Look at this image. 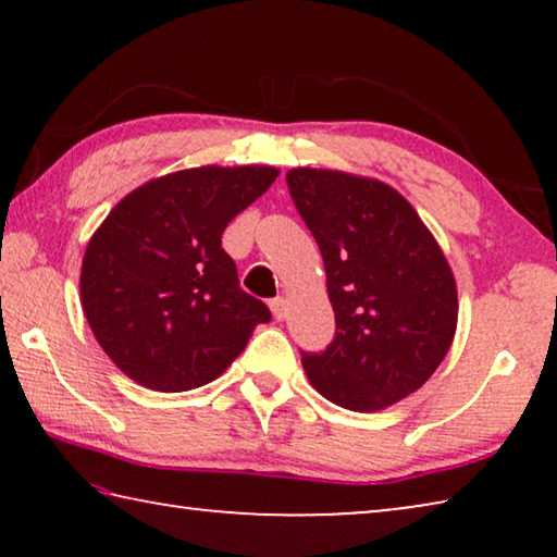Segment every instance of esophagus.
<instances>
[{
  "label": "esophagus",
  "instance_id": "34e87169",
  "mask_svg": "<svg viewBox=\"0 0 557 557\" xmlns=\"http://www.w3.org/2000/svg\"><path fill=\"white\" fill-rule=\"evenodd\" d=\"M270 309H272V317L277 319V322H282V319L287 317V299L285 297H275L270 301Z\"/></svg>",
  "mask_w": 557,
  "mask_h": 557
}]
</instances>
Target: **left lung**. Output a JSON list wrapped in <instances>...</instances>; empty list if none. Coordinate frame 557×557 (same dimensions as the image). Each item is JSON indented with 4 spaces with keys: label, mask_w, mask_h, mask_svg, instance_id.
I'll return each mask as SVG.
<instances>
[{
    "label": "left lung",
    "mask_w": 557,
    "mask_h": 557,
    "mask_svg": "<svg viewBox=\"0 0 557 557\" xmlns=\"http://www.w3.org/2000/svg\"><path fill=\"white\" fill-rule=\"evenodd\" d=\"M322 250L336 336L301 354L307 379L338 408L379 412L422 388L457 332V282L435 235L393 186L338 169L287 172Z\"/></svg>",
    "instance_id": "8db88e82"
}]
</instances>
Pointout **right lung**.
<instances>
[{"instance_id": "right-lung-1", "label": "right lung", "mask_w": 557, "mask_h": 557, "mask_svg": "<svg viewBox=\"0 0 557 557\" xmlns=\"http://www.w3.org/2000/svg\"><path fill=\"white\" fill-rule=\"evenodd\" d=\"M277 174L265 164L182 169L137 186L98 225L81 301L127 379L159 393L201 388L270 322V309L240 289L221 235Z\"/></svg>"}]
</instances>
